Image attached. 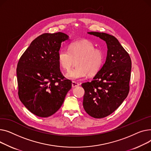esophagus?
Wrapping results in <instances>:
<instances>
[{
  "label": "esophagus",
  "instance_id": "esophagus-1",
  "mask_svg": "<svg viewBox=\"0 0 151 151\" xmlns=\"http://www.w3.org/2000/svg\"><path fill=\"white\" fill-rule=\"evenodd\" d=\"M79 86V83H77V82H72V86H73V88L77 87V86Z\"/></svg>",
  "mask_w": 151,
  "mask_h": 151
}]
</instances>
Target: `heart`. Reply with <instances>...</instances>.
<instances>
[{"label":"heart","instance_id":"b5f03b06","mask_svg":"<svg viewBox=\"0 0 151 151\" xmlns=\"http://www.w3.org/2000/svg\"><path fill=\"white\" fill-rule=\"evenodd\" d=\"M105 60V53L96 49L94 44L86 40L73 42L68 49H61L58 54V63L65 70H69L76 60V66L66 74L73 81L82 80L87 75L96 76L102 69Z\"/></svg>","mask_w":151,"mask_h":151}]
</instances>
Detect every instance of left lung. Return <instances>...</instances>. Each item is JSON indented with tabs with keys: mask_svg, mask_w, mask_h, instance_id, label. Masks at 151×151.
<instances>
[{
	"mask_svg": "<svg viewBox=\"0 0 151 151\" xmlns=\"http://www.w3.org/2000/svg\"><path fill=\"white\" fill-rule=\"evenodd\" d=\"M107 45L105 64L91 82L82 84L85 90L83 105L94 118H102L116 110L126 98L130 90L132 61L127 52L113 35L91 32Z\"/></svg>",
	"mask_w": 151,
	"mask_h": 151,
	"instance_id": "obj_1",
	"label": "left lung"
}]
</instances>
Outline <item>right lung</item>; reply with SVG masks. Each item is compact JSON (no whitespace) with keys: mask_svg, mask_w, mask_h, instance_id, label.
<instances>
[{"mask_svg":"<svg viewBox=\"0 0 151 151\" xmlns=\"http://www.w3.org/2000/svg\"><path fill=\"white\" fill-rule=\"evenodd\" d=\"M68 39L62 32L42 34L31 42L17 63L19 98L39 117L57 112L71 88L72 82L61 73L58 60L61 43Z\"/></svg>","mask_w":151,"mask_h":151,"instance_id":"obj_1","label":"right lung"}]
</instances>
